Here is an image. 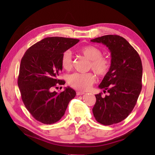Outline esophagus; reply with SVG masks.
I'll use <instances>...</instances> for the list:
<instances>
[{
	"instance_id": "34e87169",
	"label": "esophagus",
	"mask_w": 155,
	"mask_h": 155,
	"mask_svg": "<svg viewBox=\"0 0 155 155\" xmlns=\"http://www.w3.org/2000/svg\"><path fill=\"white\" fill-rule=\"evenodd\" d=\"M84 93H85L84 92H83V91H77V95H82V94H84Z\"/></svg>"
}]
</instances>
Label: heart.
Instances as JSON below:
<instances>
[{
	"label": "heart",
	"mask_w": 155,
	"mask_h": 155,
	"mask_svg": "<svg viewBox=\"0 0 155 155\" xmlns=\"http://www.w3.org/2000/svg\"><path fill=\"white\" fill-rule=\"evenodd\" d=\"M80 52L90 60L88 67L99 77H104L110 70V62L108 59L102 55L101 49L93 45H86L81 47ZM61 66L66 71H71L72 68V58L68 51L63 52L61 57ZM68 84L72 87L81 91L90 88L95 82V77L92 72L74 73L69 76Z\"/></svg>",
	"instance_id": "b5f03b06"
}]
</instances>
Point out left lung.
<instances>
[{"mask_svg": "<svg viewBox=\"0 0 155 155\" xmlns=\"http://www.w3.org/2000/svg\"><path fill=\"white\" fill-rule=\"evenodd\" d=\"M105 45L111 52L110 70L99 87L108 95H95L93 108L95 119L103 125L120 123L132 112L142 89L143 65L137 51L126 39L108 35L92 39Z\"/></svg>", "mask_w": 155, "mask_h": 155, "instance_id": "8db88e82", "label": "left lung"}]
</instances>
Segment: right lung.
<instances>
[{
	"label": "right lung",
	"mask_w": 155,
	"mask_h": 155,
	"mask_svg": "<svg viewBox=\"0 0 155 155\" xmlns=\"http://www.w3.org/2000/svg\"><path fill=\"white\" fill-rule=\"evenodd\" d=\"M78 39L47 37L25 52L19 68L18 86L25 107L36 120L47 124L58 121L64 114L76 92L70 87L60 93L51 90L65 81L58 77L62 71L63 52L78 43Z\"/></svg>",
	"instance_id": "1"
}]
</instances>
